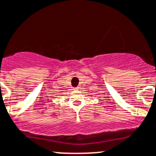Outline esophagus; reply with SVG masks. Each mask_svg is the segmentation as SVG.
<instances>
[{
  "label": "esophagus",
  "mask_w": 156,
  "mask_h": 156,
  "mask_svg": "<svg viewBox=\"0 0 156 156\" xmlns=\"http://www.w3.org/2000/svg\"><path fill=\"white\" fill-rule=\"evenodd\" d=\"M74 90H78V87H75V88H74Z\"/></svg>",
  "instance_id": "34e87169"
}]
</instances>
